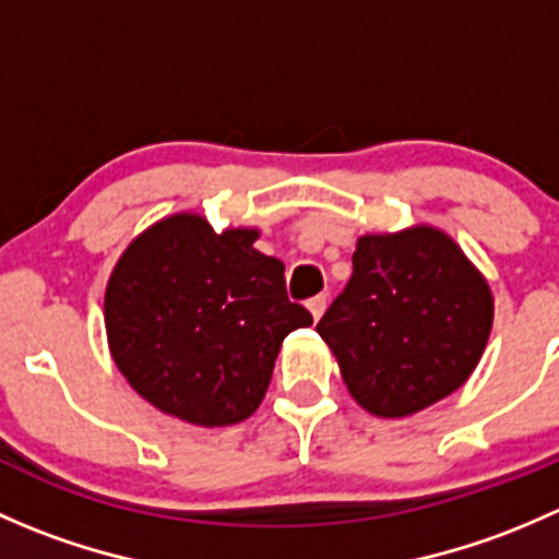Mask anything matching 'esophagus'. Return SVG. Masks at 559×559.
<instances>
[{"label": "esophagus", "instance_id": "obj_1", "mask_svg": "<svg viewBox=\"0 0 559 559\" xmlns=\"http://www.w3.org/2000/svg\"><path fill=\"white\" fill-rule=\"evenodd\" d=\"M324 308H326V295H316V297H311V300H308V311H311L316 321L321 319Z\"/></svg>", "mask_w": 559, "mask_h": 559}]
</instances>
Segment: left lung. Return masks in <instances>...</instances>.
<instances>
[{"label":"left lung","mask_w":559,"mask_h":559,"mask_svg":"<svg viewBox=\"0 0 559 559\" xmlns=\"http://www.w3.org/2000/svg\"><path fill=\"white\" fill-rule=\"evenodd\" d=\"M354 273L316 324L352 397L386 419L462 386L492 330V295L452 238L430 227L365 235Z\"/></svg>","instance_id":"1"}]
</instances>
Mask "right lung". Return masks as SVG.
<instances>
[{"instance_id": "1", "label": "right lung", "mask_w": 559, "mask_h": 559, "mask_svg": "<svg viewBox=\"0 0 559 559\" xmlns=\"http://www.w3.org/2000/svg\"><path fill=\"white\" fill-rule=\"evenodd\" d=\"M257 229H227L191 213L165 218L123 251L107 281L112 359L134 392L202 427L248 419L275 357L313 316L286 295L284 262L253 248Z\"/></svg>"}]
</instances>
